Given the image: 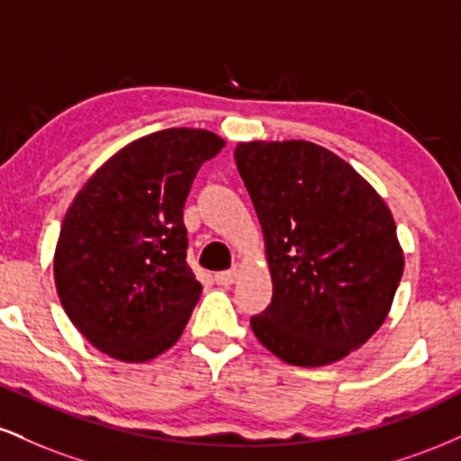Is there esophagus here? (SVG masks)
Wrapping results in <instances>:
<instances>
[{"mask_svg":"<svg viewBox=\"0 0 461 461\" xmlns=\"http://www.w3.org/2000/svg\"><path fill=\"white\" fill-rule=\"evenodd\" d=\"M238 277V271L236 268H230V271H223V273H216L214 275V282L219 285H231L236 282Z\"/></svg>","mask_w":461,"mask_h":461,"instance_id":"34e87169","label":"esophagus"}]
</instances>
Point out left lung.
Segmentation results:
<instances>
[{"instance_id": "left-lung-1", "label": "left lung", "mask_w": 461, "mask_h": 461, "mask_svg": "<svg viewBox=\"0 0 461 461\" xmlns=\"http://www.w3.org/2000/svg\"><path fill=\"white\" fill-rule=\"evenodd\" d=\"M234 158L273 279L253 333L293 366L338 362L393 308L405 267L393 212L351 164L314 142H238Z\"/></svg>"}]
</instances>
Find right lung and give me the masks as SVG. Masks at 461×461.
I'll list each match as a JSON object with an SVG mask.
<instances>
[{"label": "right lung", "mask_w": 461, "mask_h": 461, "mask_svg": "<svg viewBox=\"0 0 461 461\" xmlns=\"http://www.w3.org/2000/svg\"><path fill=\"white\" fill-rule=\"evenodd\" d=\"M223 147L208 130L153 131L105 160L68 205L56 290L105 356L149 362L182 336L201 294L186 264L184 203L201 164Z\"/></svg>", "instance_id": "right-lung-1"}]
</instances>
